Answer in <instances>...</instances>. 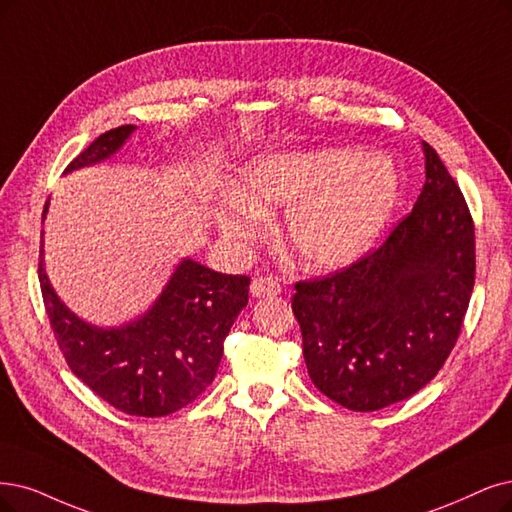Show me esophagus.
<instances>
[{
	"instance_id": "obj_1",
	"label": "esophagus",
	"mask_w": 512,
	"mask_h": 512,
	"mask_svg": "<svg viewBox=\"0 0 512 512\" xmlns=\"http://www.w3.org/2000/svg\"><path fill=\"white\" fill-rule=\"evenodd\" d=\"M280 282L272 276H259L251 282V293L253 297H272L280 293Z\"/></svg>"
}]
</instances>
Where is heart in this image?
<instances>
[{
  "instance_id": "heart-1",
  "label": "heart",
  "mask_w": 512,
  "mask_h": 512,
  "mask_svg": "<svg viewBox=\"0 0 512 512\" xmlns=\"http://www.w3.org/2000/svg\"><path fill=\"white\" fill-rule=\"evenodd\" d=\"M394 160L348 147L282 151L246 164L240 196L217 213L221 234L236 244L257 240L266 213L287 208L285 238L308 270H339L365 257L401 202Z\"/></svg>"
}]
</instances>
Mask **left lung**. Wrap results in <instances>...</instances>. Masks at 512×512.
Here are the masks:
<instances>
[{
	"label": "left lung",
	"mask_w": 512,
	"mask_h": 512,
	"mask_svg": "<svg viewBox=\"0 0 512 512\" xmlns=\"http://www.w3.org/2000/svg\"><path fill=\"white\" fill-rule=\"evenodd\" d=\"M426 183L390 236L342 272L295 282L293 314L314 386L352 411L424 388L456 346L475 287V223L422 141Z\"/></svg>",
	"instance_id": "8db88e82"
}]
</instances>
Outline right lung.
I'll use <instances>...</instances> for the list:
<instances>
[{"label":"right lung","instance_id":"obj_1","mask_svg":"<svg viewBox=\"0 0 512 512\" xmlns=\"http://www.w3.org/2000/svg\"><path fill=\"white\" fill-rule=\"evenodd\" d=\"M135 130L124 124L103 132L65 173L107 160ZM48 202L44 204V215ZM40 289L46 314L69 369L116 409L139 418H162L196 401L213 382L223 342L249 304V276L208 270L183 259L168 285L141 318L101 329L75 316L54 293L40 249Z\"/></svg>","mask_w":512,"mask_h":512}]
</instances>
